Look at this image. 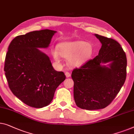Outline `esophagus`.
<instances>
[{"label": "esophagus", "mask_w": 134, "mask_h": 134, "mask_svg": "<svg viewBox=\"0 0 134 134\" xmlns=\"http://www.w3.org/2000/svg\"><path fill=\"white\" fill-rule=\"evenodd\" d=\"M65 76L67 77H69L71 76V74L69 73V72H66L65 73Z\"/></svg>", "instance_id": "1"}]
</instances>
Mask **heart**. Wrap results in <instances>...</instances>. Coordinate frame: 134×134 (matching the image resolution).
<instances>
[{
	"label": "heart",
	"mask_w": 134,
	"mask_h": 134,
	"mask_svg": "<svg viewBox=\"0 0 134 134\" xmlns=\"http://www.w3.org/2000/svg\"><path fill=\"white\" fill-rule=\"evenodd\" d=\"M57 49L52 50L54 59L60 62V54L67 59L68 64L71 66L77 67L82 65L92 57L94 49L92 46L83 40L65 41L61 42Z\"/></svg>",
	"instance_id": "obj_1"
}]
</instances>
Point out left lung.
Returning <instances> with one entry per match:
<instances>
[{
    "label": "left lung",
    "instance_id": "8db88e82",
    "mask_svg": "<svg viewBox=\"0 0 134 134\" xmlns=\"http://www.w3.org/2000/svg\"><path fill=\"white\" fill-rule=\"evenodd\" d=\"M102 43L98 55L74 69L71 77L76 105L83 109H103L112 102L126 78V55L110 38L95 34Z\"/></svg>",
    "mask_w": 134,
    "mask_h": 134
}]
</instances>
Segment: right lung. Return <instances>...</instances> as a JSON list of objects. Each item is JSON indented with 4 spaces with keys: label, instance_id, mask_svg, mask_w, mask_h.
I'll list each match as a JSON object with an SVG mask.
<instances>
[{
    "label": "right lung",
    "instance_id": "right-lung-1",
    "mask_svg": "<svg viewBox=\"0 0 134 134\" xmlns=\"http://www.w3.org/2000/svg\"><path fill=\"white\" fill-rule=\"evenodd\" d=\"M56 32L46 29L15 37L6 54L4 71L9 88L31 107L41 108L51 103L55 90L66 79L38 49L48 48Z\"/></svg>",
    "mask_w": 134,
    "mask_h": 134
}]
</instances>
